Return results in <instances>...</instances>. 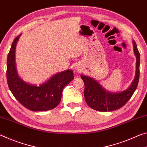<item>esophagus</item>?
<instances>
[{
    "label": "esophagus",
    "mask_w": 147,
    "mask_h": 147,
    "mask_svg": "<svg viewBox=\"0 0 147 147\" xmlns=\"http://www.w3.org/2000/svg\"><path fill=\"white\" fill-rule=\"evenodd\" d=\"M77 69H78V70H79V69H79V68H77Z\"/></svg>",
    "instance_id": "esophagus-1"
}]
</instances>
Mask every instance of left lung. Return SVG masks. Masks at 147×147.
<instances>
[{
  "mask_svg": "<svg viewBox=\"0 0 147 147\" xmlns=\"http://www.w3.org/2000/svg\"><path fill=\"white\" fill-rule=\"evenodd\" d=\"M134 53L136 57V76L130 86L121 92H112L106 90L98 81L90 77L81 75L85 83V101L88 106L98 111H112L122 107L126 104L136 90L139 79L140 54L134 40L132 41Z\"/></svg>",
  "mask_w": 147,
  "mask_h": 147,
  "instance_id": "8db88e82",
  "label": "left lung"
}]
</instances>
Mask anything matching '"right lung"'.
Instances as JSON below:
<instances>
[{
	"instance_id": "right-lung-1",
	"label": "right lung",
	"mask_w": 147,
	"mask_h": 147,
	"mask_svg": "<svg viewBox=\"0 0 147 147\" xmlns=\"http://www.w3.org/2000/svg\"><path fill=\"white\" fill-rule=\"evenodd\" d=\"M15 38L7 59L6 78L9 88L24 107L32 111L54 109L61 100L64 88L74 79L72 69L59 72L39 86L24 81L19 76L16 65V48L19 37Z\"/></svg>"
}]
</instances>
